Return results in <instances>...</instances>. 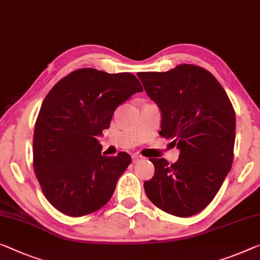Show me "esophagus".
Returning a JSON list of instances; mask_svg holds the SVG:
<instances>
[{
	"label": "esophagus",
	"mask_w": 260,
	"mask_h": 260,
	"mask_svg": "<svg viewBox=\"0 0 260 260\" xmlns=\"http://www.w3.org/2000/svg\"><path fill=\"white\" fill-rule=\"evenodd\" d=\"M142 156L141 155H139V154H134L133 156H132V160H133V164H138L139 161H141L142 160Z\"/></svg>",
	"instance_id": "esophagus-1"
}]
</instances>
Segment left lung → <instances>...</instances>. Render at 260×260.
<instances>
[{
	"label": "left lung",
	"mask_w": 260,
	"mask_h": 260,
	"mask_svg": "<svg viewBox=\"0 0 260 260\" xmlns=\"http://www.w3.org/2000/svg\"><path fill=\"white\" fill-rule=\"evenodd\" d=\"M138 77L160 108L158 134L180 150L172 165L150 158L155 173L143 183L146 195L170 215L199 214L214 200L234 160L236 114L229 96L210 72L192 64Z\"/></svg>",
	"instance_id": "8db88e82"
}]
</instances>
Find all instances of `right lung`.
I'll list each match as a JSON object with an SVG mask.
<instances>
[{
    "label": "right lung",
    "mask_w": 260,
    "mask_h": 260,
    "mask_svg": "<svg viewBox=\"0 0 260 260\" xmlns=\"http://www.w3.org/2000/svg\"><path fill=\"white\" fill-rule=\"evenodd\" d=\"M143 88L128 72L85 68L60 79L42 103L34 132V170L46 200L63 214L80 217L103 208L129 154L102 155L98 137L114 111Z\"/></svg>",
    "instance_id": "obj_1"
}]
</instances>
